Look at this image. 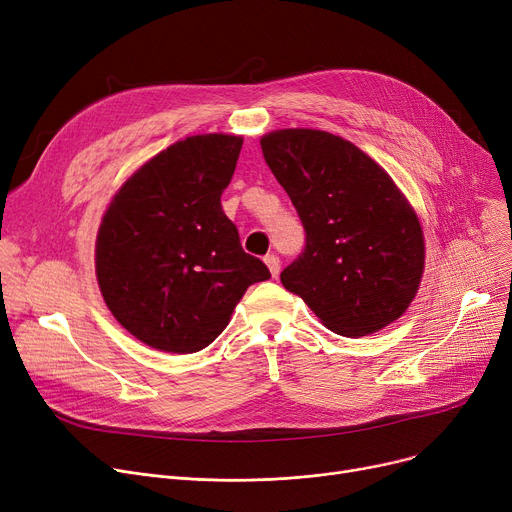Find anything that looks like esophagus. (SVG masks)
Masks as SVG:
<instances>
[{"instance_id":"1","label":"esophagus","mask_w":512,"mask_h":512,"mask_svg":"<svg viewBox=\"0 0 512 512\" xmlns=\"http://www.w3.org/2000/svg\"><path fill=\"white\" fill-rule=\"evenodd\" d=\"M265 265L270 267V272H272V276L274 278H278V274H280V257L278 255H265Z\"/></svg>"}]
</instances>
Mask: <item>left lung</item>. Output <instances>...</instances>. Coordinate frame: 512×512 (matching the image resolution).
Returning <instances> with one entry per match:
<instances>
[{"label": "left lung", "instance_id": "8db88e82", "mask_svg": "<svg viewBox=\"0 0 512 512\" xmlns=\"http://www.w3.org/2000/svg\"><path fill=\"white\" fill-rule=\"evenodd\" d=\"M265 164L305 228V249L280 280L324 326L357 338L407 311L423 274V232L392 178L359 147L324 130L261 139Z\"/></svg>", "mask_w": 512, "mask_h": 512}]
</instances>
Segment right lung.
Returning <instances> with one entry per match:
<instances>
[{"label": "right lung", "mask_w": 512, "mask_h": 512, "mask_svg": "<svg viewBox=\"0 0 512 512\" xmlns=\"http://www.w3.org/2000/svg\"><path fill=\"white\" fill-rule=\"evenodd\" d=\"M240 147L230 134L178 141L132 174L103 215L95 251L103 301L157 351L209 346L245 290L272 278L242 251L220 201Z\"/></svg>", "instance_id": "add662e5"}]
</instances>
